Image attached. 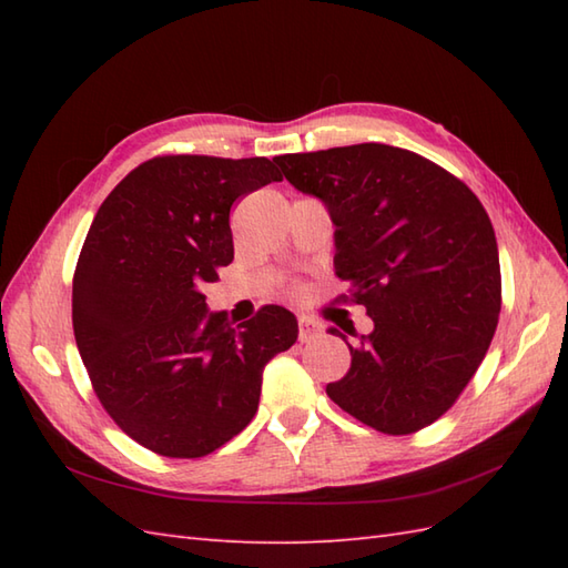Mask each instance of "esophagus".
Instances as JSON below:
<instances>
[{
  "mask_svg": "<svg viewBox=\"0 0 568 568\" xmlns=\"http://www.w3.org/2000/svg\"><path fill=\"white\" fill-rule=\"evenodd\" d=\"M297 324H300V342H312V339H317V336L322 334V324L320 322H315V320H310V317H297Z\"/></svg>",
  "mask_w": 568,
  "mask_h": 568,
  "instance_id": "34e87169",
  "label": "esophagus"
}]
</instances>
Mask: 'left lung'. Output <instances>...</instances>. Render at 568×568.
Masks as SVG:
<instances>
[{
	"mask_svg": "<svg viewBox=\"0 0 568 568\" xmlns=\"http://www.w3.org/2000/svg\"><path fill=\"white\" fill-rule=\"evenodd\" d=\"M273 161L327 204L334 271L352 287L342 300L373 320L354 346L332 327L352 368L327 395L383 434L432 425L474 378L498 327L500 258L484 204L437 163L385 143Z\"/></svg>",
	"mask_w": 568,
	"mask_h": 568,
	"instance_id": "obj_1",
	"label": "left lung"
}]
</instances>
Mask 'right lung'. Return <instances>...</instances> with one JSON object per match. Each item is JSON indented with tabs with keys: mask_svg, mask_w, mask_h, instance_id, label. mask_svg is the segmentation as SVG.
Listing matches in <instances>:
<instances>
[{
	"mask_svg": "<svg viewBox=\"0 0 568 568\" xmlns=\"http://www.w3.org/2000/svg\"><path fill=\"white\" fill-rule=\"evenodd\" d=\"M283 180L268 159L159 155L102 202L72 275V329L102 407L171 458L220 449L258 409L268 361L297 339L263 305L232 327L200 287L234 258L232 204Z\"/></svg>",
	"mask_w": 568,
	"mask_h": 568,
	"instance_id": "obj_1",
	"label": "right lung"
}]
</instances>
